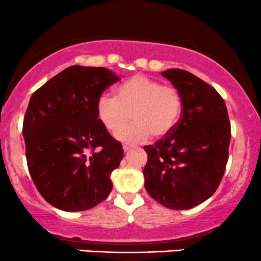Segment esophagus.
<instances>
[{"mask_svg": "<svg viewBox=\"0 0 261 261\" xmlns=\"http://www.w3.org/2000/svg\"><path fill=\"white\" fill-rule=\"evenodd\" d=\"M132 148H133V146H129V144H124V146H123V149H124V152L130 151Z\"/></svg>", "mask_w": 261, "mask_h": 261, "instance_id": "obj_1", "label": "esophagus"}]
</instances>
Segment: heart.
Listing matches in <instances>:
<instances>
[{
    "instance_id": "obj_1",
    "label": "heart",
    "mask_w": 261,
    "mask_h": 261,
    "mask_svg": "<svg viewBox=\"0 0 261 261\" xmlns=\"http://www.w3.org/2000/svg\"><path fill=\"white\" fill-rule=\"evenodd\" d=\"M179 90L157 80L136 74L115 90V97L104 95L96 102V115L105 129L117 133L135 118V123L118 134L125 143H142L153 134L165 137L174 129L181 114Z\"/></svg>"
}]
</instances>
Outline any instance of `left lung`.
Listing matches in <instances>:
<instances>
[{
  "label": "left lung",
  "instance_id": "left-lung-1",
  "mask_svg": "<svg viewBox=\"0 0 261 261\" xmlns=\"http://www.w3.org/2000/svg\"><path fill=\"white\" fill-rule=\"evenodd\" d=\"M161 74L181 95V117L171 133L144 147V187L160 204L189 210L217 190L228 160L231 124L223 99L211 85L182 69Z\"/></svg>",
  "mask_w": 261,
  "mask_h": 261
}]
</instances>
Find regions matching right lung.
<instances>
[{"mask_svg": "<svg viewBox=\"0 0 261 261\" xmlns=\"http://www.w3.org/2000/svg\"><path fill=\"white\" fill-rule=\"evenodd\" d=\"M119 80L104 67L71 66L30 97L22 124L28 167L58 210H90L112 192L110 175L124 153L97 119L96 102Z\"/></svg>", "mask_w": 261, "mask_h": 261, "instance_id": "obj_1", "label": "right lung"}]
</instances>
